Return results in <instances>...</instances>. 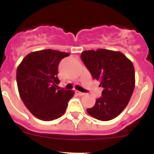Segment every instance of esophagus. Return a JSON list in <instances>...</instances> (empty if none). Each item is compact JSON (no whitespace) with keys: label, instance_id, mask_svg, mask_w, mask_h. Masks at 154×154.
I'll return each instance as SVG.
<instances>
[{"label":"esophagus","instance_id":"34e87169","mask_svg":"<svg viewBox=\"0 0 154 154\" xmlns=\"http://www.w3.org/2000/svg\"><path fill=\"white\" fill-rule=\"evenodd\" d=\"M75 92L78 94L79 96H83V95H85V93H84V92H79V91H75Z\"/></svg>","mask_w":154,"mask_h":154}]
</instances>
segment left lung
Listing matches in <instances>:
<instances>
[{"mask_svg":"<svg viewBox=\"0 0 154 154\" xmlns=\"http://www.w3.org/2000/svg\"><path fill=\"white\" fill-rule=\"evenodd\" d=\"M81 58L99 85L104 88L87 112L99 120L114 119L126 107L135 88L133 62L120 51L99 48L82 51Z\"/></svg>","mask_w":154,"mask_h":154,"instance_id":"8db88e82","label":"left lung"}]
</instances>
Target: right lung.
<instances>
[{
  "label": "right lung",
  "instance_id": "1",
  "mask_svg": "<svg viewBox=\"0 0 154 154\" xmlns=\"http://www.w3.org/2000/svg\"><path fill=\"white\" fill-rule=\"evenodd\" d=\"M69 53L45 49L33 51L17 66L19 95L28 110L41 120L51 121L65 113L74 91L58 89V66ZM59 90L58 91L57 89Z\"/></svg>",
  "mask_w": 154,
  "mask_h": 154
}]
</instances>
